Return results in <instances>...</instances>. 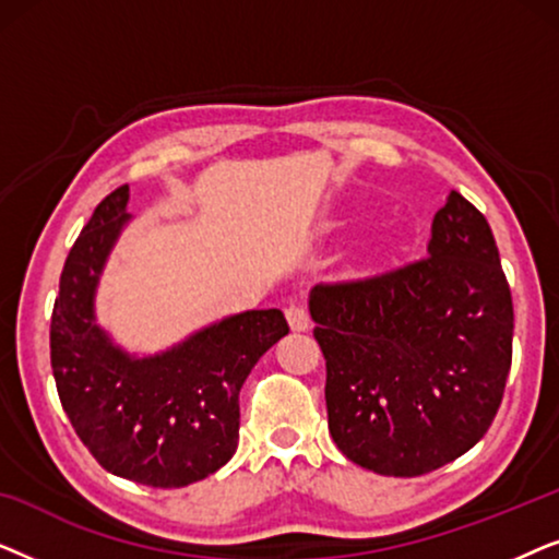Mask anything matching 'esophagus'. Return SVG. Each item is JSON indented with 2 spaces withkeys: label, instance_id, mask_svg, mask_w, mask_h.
Here are the masks:
<instances>
[{
  "label": "esophagus",
  "instance_id": "1",
  "mask_svg": "<svg viewBox=\"0 0 559 559\" xmlns=\"http://www.w3.org/2000/svg\"><path fill=\"white\" fill-rule=\"evenodd\" d=\"M285 316H287V323H289V328H293V331H308L310 328V318H308V310L302 308V305H289V308L285 310Z\"/></svg>",
  "mask_w": 559,
  "mask_h": 559
}]
</instances>
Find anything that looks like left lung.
<instances>
[{
	"instance_id": "1",
	"label": "left lung",
	"mask_w": 559,
	"mask_h": 559,
	"mask_svg": "<svg viewBox=\"0 0 559 559\" xmlns=\"http://www.w3.org/2000/svg\"><path fill=\"white\" fill-rule=\"evenodd\" d=\"M328 366V430L379 476L412 478L476 445L511 369L514 308L491 226L461 193L435 213L427 257L308 297Z\"/></svg>"
}]
</instances>
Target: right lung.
<instances>
[{
    "label": "right lung",
    "instance_id": "add662e5",
    "mask_svg": "<svg viewBox=\"0 0 559 559\" xmlns=\"http://www.w3.org/2000/svg\"><path fill=\"white\" fill-rule=\"evenodd\" d=\"M129 186L96 205L66 259L50 320L60 402L91 455L114 476L155 488L203 480L239 445V392L289 333L282 310H243L157 354L121 346L96 316V293L132 221Z\"/></svg>",
    "mask_w": 559,
    "mask_h": 559
}]
</instances>
